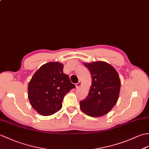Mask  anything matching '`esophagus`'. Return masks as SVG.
I'll use <instances>...</instances> for the list:
<instances>
[{"label":"esophagus","instance_id":"1","mask_svg":"<svg viewBox=\"0 0 149 149\" xmlns=\"http://www.w3.org/2000/svg\"><path fill=\"white\" fill-rule=\"evenodd\" d=\"M82 85V82L81 81H79L77 84H75V86H76V88H80V86Z\"/></svg>","mask_w":149,"mask_h":149}]
</instances>
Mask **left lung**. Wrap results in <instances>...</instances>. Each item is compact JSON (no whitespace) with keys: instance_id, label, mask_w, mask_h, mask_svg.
<instances>
[{"instance_id":"1","label":"left lung","mask_w":149,"mask_h":149,"mask_svg":"<svg viewBox=\"0 0 149 149\" xmlns=\"http://www.w3.org/2000/svg\"><path fill=\"white\" fill-rule=\"evenodd\" d=\"M84 65L90 71L92 82L87 97L80 101L81 109L89 116H103L111 110L118 100L119 76L112 65L104 61Z\"/></svg>"}]
</instances>
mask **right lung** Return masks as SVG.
<instances>
[{
	"instance_id": "obj_1",
	"label": "right lung",
	"mask_w": 149,
	"mask_h": 149,
	"mask_svg": "<svg viewBox=\"0 0 149 149\" xmlns=\"http://www.w3.org/2000/svg\"><path fill=\"white\" fill-rule=\"evenodd\" d=\"M63 69V65L59 62L46 63L34 74L29 82V101L40 115L51 116L59 111L65 95L75 88Z\"/></svg>"
}]
</instances>
